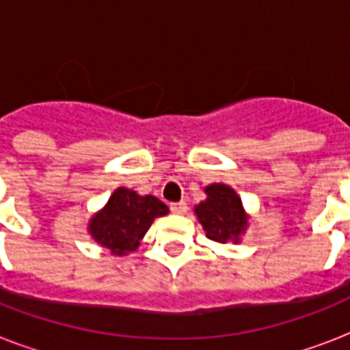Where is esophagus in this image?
Here are the masks:
<instances>
[{"instance_id": "34e87169", "label": "esophagus", "mask_w": 350, "mask_h": 350, "mask_svg": "<svg viewBox=\"0 0 350 350\" xmlns=\"http://www.w3.org/2000/svg\"><path fill=\"white\" fill-rule=\"evenodd\" d=\"M187 208H189V207H187L185 202H176V203H172V205H170V211H172L174 214H185Z\"/></svg>"}]
</instances>
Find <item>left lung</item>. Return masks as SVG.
<instances>
[{"label": "left lung", "mask_w": 350, "mask_h": 350, "mask_svg": "<svg viewBox=\"0 0 350 350\" xmlns=\"http://www.w3.org/2000/svg\"><path fill=\"white\" fill-rule=\"evenodd\" d=\"M205 192L207 200L194 208L205 236L219 243L238 241V236L247 227V216L239 196L224 183H213Z\"/></svg>", "instance_id": "left-lung-1"}]
</instances>
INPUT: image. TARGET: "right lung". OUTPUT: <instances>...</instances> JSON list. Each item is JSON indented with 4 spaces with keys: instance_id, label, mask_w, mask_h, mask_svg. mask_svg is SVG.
<instances>
[{
    "instance_id": "1",
    "label": "right lung",
    "mask_w": 350,
    "mask_h": 350,
    "mask_svg": "<svg viewBox=\"0 0 350 350\" xmlns=\"http://www.w3.org/2000/svg\"><path fill=\"white\" fill-rule=\"evenodd\" d=\"M169 208L154 196H139L125 187L111 196L105 208L90 219L92 238L112 254H125L139 245L154 218L165 216Z\"/></svg>"
}]
</instances>
